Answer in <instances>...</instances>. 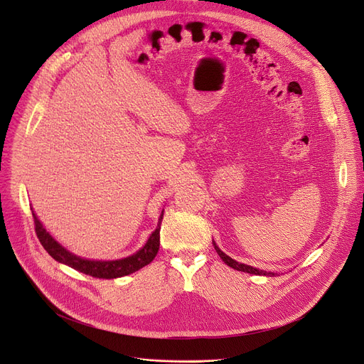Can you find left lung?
Masks as SVG:
<instances>
[{
  "label": "left lung",
  "mask_w": 364,
  "mask_h": 364,
  "mask_svg": "<svg viewBox=\"0 0 364 364\" xmlns=\"http://www.w3.org/2000/svg\"><path fill=\"white\" fill-rule=\"evenodd\" d=\"M213 245H215V249H216V252L219 253V256L222 257V261L226 264V265H229L230 268H233V269H236V271H240V272H247V274H253V275H265V277H275V272H267V271H262V269H256V268H252V267H249V265H245V264H239V262H236L235 259H232L230 256H228L226 253H223L220 249H219V246L213 242Z\"/></svg>",
  "instance_id": "left-lung-1"
}]
</instances>
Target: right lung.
I'll use <instances>...</instances> for the list:
<instances>
[{
  "mask_svg": "<svg viewBox=\"0 0 364 364\" xmlns=\"http://www.w3.org/2000/svg\"><path fill=\"white\" fill-rule=\"evenodd\" d=\"M163 216H164V212L160 216L159 228L152 232L148 242L145 243V246L141 250H138L136 253H134L128 257L119 259V261L103 262V261H89V259H82L76 255H72L69 250H66L63 246H60L53 237H51L46 232L43 225L38 222V219L33 213L36 235H37L40 243L43 245V247L48 252V255L53 259H56V261L60 264H65L79 272H83L86 275H90L93 278H99V279H114V278L125 277V275H129V274L144 268L149 262H152V259L157 256L159 249H160V229H161Z\"/></svg>",
  "mask_w": 364,
  "mask_h": 364,
  "instance_id": "right-lung-1",
  "label": "right lung"
}]
</instances>
